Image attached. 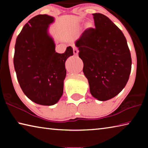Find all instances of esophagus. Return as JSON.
<instances>
[{"instance_id":"obj_1","label":"esophagus","mask_w":148,"mask_h":148,"mask_svg":"<svg viewBox=\"0 0 148 148\" xmlns=\"http://www.w3.org/2000/svg\"><path fill=\"white\" fill-rule=\"evenodd\" d=\"M78 52H79V50L76 47H74L73 48V53L74 56H77L78 55Z\"/></svg>"}]
</instances>
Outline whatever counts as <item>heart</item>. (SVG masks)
<instances>
[{"mask_svg": "<svg viewBox=\"0 0 148 148\" xmlns=\"http://www.w3.org/2000/svg\"><path fill=\"white\" fill-rule=\"evenodd\" d=\"M91 23H87V27H91Z\"/></svg>", "mask_w": 148, "mask_h": 148, "instance_id": "1", "label": "heart"}]
</instances>
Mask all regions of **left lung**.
<instances>
[{"mask_svg": "<svg viewBox=\"0 0 148 148\" xmlns=\"http://www.w3.org/2000/svg\"><path fill=\"white\" fill-rule=\"evenodd\" d=\"M95 28L87 29L76 42L91 94L99 101L116 97L128 82L132 59L123 33L108 17L92 14Z\"/></svg>", "mask_w": 148, "mask_h": 148, "instance_id": "8db88e82", "label": "left lung"}]
</instances>
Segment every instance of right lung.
I'll return each mask as SVG.
<instances>
[{"label":"right lung","mask_w":148,"mask_h":148,"mask_svg":"<svg viewBox=\"0 0 148 148\" xmlns=\"http://www.w3.org/2000/svg\"><path fill=\"white\" fill-rule=\"evenodd\" d=\"M54 18L46 14L32 17L16 39L14 64L24 94L36 104H56L63 92L65 61L73 56L72 47L64 53L56 52L54 42L47 33Z\"/></svg>","instance_id":"1"}]
</instances>
